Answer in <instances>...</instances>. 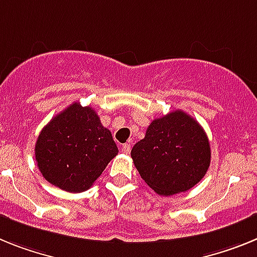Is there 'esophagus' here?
Masks as SVG:
<instances>
[{"label":"esophagus","instance_id":"34e87169","mask_svg":"<svg viewBox=\"0 0 257 257\" xmlns=\"http://www.w3.org/2000/svg\"><path fill=\"white\" fill-rule=\"evenodd\" d=\"M121 151L124 154H129L131 153V145H128V144H124L121 146Z\"/></svg>","mask_w":257,"mask_h":257}]
</instances>
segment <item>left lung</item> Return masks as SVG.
Instances as JSON below:
<instances>
[{"mask_svg":"<svg viewBox=\"0 0 257 257\" xmlns=\"http://www.w3.org/2000/svg\"><path fill=\"white\" fill-rule=\"evenodd\" d=\"M142 180L159 195L184 193L204 177L211 146L200 124L181 110L153 120L131 153Z\"/></svg>","mask_w":257,"mask_h":257,"instance_id":"left-lung-1","label":"left lung"}]
</instances>
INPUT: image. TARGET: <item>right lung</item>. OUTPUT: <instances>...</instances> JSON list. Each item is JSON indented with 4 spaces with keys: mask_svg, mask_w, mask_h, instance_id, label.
<instances>
[{
    "mask_svg": "<svg viewBox=\"0 0 257 257\" xmlns=\"http://www.w3.org/2000/svg\"><path fill=\"white\" fill-rule=\"evenodd\" d=\"M117 153L111 132L97 112L79 102L53 117L35 146L44 178L68 193L88 190Z\"/></svg>",
    "mask_w": 257,
    "mask_h": 257,
    "instance_id": "obj_1",
    "label": "right lung"
}]
</instances>
